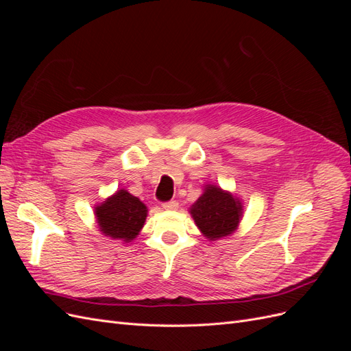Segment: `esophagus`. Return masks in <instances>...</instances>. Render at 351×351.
Returning a JSON list of instances; mask_svg holds the SVG:
<instances>
[{
	"instance_id": "34e87169",
	"label": "esophagus",
	"mask_w": 351,
	"mask_h": 351,
	"mask_svg": "<svg viewBox=\"0 0 351 351\" xmlns=\"http://www.w3.org/2000/svg\"><path fill=\"white\" fill-rule=\"evenodd\" d=\"M162 208L165 210H176L178 208V202L177 200H169V202H165V204H162Z\"/></svg>"
}]
</instances>
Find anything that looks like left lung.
Masks as SVG:
<instances>
[{
	"label": "left lung",
	"instance_id": "obj_1",
	"mask_svg": "<svg viewBox=\"0 0 351 351\" xmlns=\"http://www.w3.org/2000/svg\"><path fill=\"white\" fill-rule=\"evenodd\" d=\"M195 224L209 240H218L232 234L243 215L241 200L224 192L221 187L209 184L190 208Z\"/></svg>",
	"mask_w": 351,
	"mask_h": 351
}]
</instances>
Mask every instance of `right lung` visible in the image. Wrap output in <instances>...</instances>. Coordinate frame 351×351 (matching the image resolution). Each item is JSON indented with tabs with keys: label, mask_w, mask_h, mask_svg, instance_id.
I'll list each match as a JSON object with an SVG mask.
<instances>
[{
	"label": "right lung",
	"mask_w": 351,
	"mask_h": 351,
	"mask_svg": "<svg viewBox=\"0 0 351 351\" xmlns=\"http://www.w3.org/2000/svg\"><path fill=\"white\" fill-rule=\"evenodd\" d=\"M95 217L104 236L129 243L141 232L147 208L139 197L121 189L95 208Z\"/></svg>",
	"instance_id": "add662e5"
}]
</instances>
